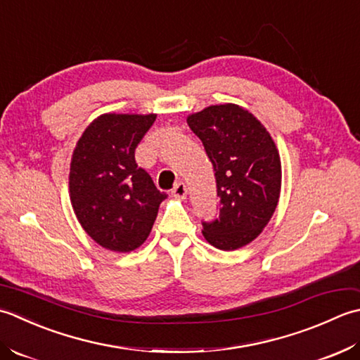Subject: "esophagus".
Segmentation results:
<instances>
[{"label":"esophagus","mask_w":360,"mask_h":360,"mask_svg":"<svg viewBox=\"0 0 360 360\" xmlns=\"http://www.w3.org/2000/svg\"><path fill=\"white\" fill-rule=\"evenodd\" d=\"M172 195L175 197V199H180V200H185L186 195H188V188L185 183H177V185L174 186L172 189Z\"/></svg>","instance_id":"34e87169"}]
</instances>
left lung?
I'll use <instances>...</instances> for the list:
<instances>
[{
  "mask_svg": "<svg viewBox=\"0 0 360 360\" xmlns=\"http://www.w3.org/2000/svg\"><path fill=\"white\" fill-rule=\"evenodd\" d=\"M216 171L219 217L203 222V236L224 252L250 244L266 229L281 193V158L261 121L236 104L189 115Z\"/></svg>",
  "mask_w": 360,
  "mask_h": 360,
  "instance_id": "1",
  "label": "left lung"
}]
</instances>
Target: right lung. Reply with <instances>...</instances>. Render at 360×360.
I'll list each match as a JSON object with an SVG mask.
<instances>
[{
  "instance_id": "obj_1",
  "label": "right lung",
  "mask_w": 360,
  "mask_h": 360,
  "mask_svg": "<svg viewBox=\"0 0 360 360\" xmlns=\"http://www.w3.org/2000/svg\"><path fill=\"white\" fill-rule=\"evenodd\" d=\"M157 115L104 113L88 126L72 152L70 200L96 244L127 253L148 239L166 199L135 161V149Z\"/></svg>"
}]
</instances>
